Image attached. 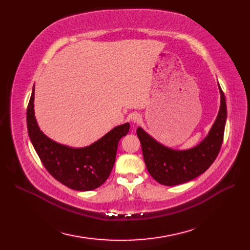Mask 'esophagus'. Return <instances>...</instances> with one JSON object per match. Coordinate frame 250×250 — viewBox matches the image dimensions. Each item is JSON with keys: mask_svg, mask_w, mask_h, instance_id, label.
I'll return each instance as SVG.
<instances>
[{"mask_svg": "<svg viewBox=\"0 0 250 250\" xmlns=\"http://www.w3.org/2000/svg\"><path fill=\"white\" fill-rule=\"evenodd\" d=\"M131 120H132V122L138 123L142 120V117L140 116V113H133V115L131 116Z\"/></svg>", "mask_w": 250, "mask_h": 250, "instance_id": "1", "label": "esophagus"}]
</instances>
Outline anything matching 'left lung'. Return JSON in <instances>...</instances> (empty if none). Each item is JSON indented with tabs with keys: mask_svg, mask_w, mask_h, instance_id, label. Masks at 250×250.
Here are the masks:
<instances>
[{
	"mask_svg": "<svg viewBox=\"0 0 250 250\" xmlns=\"http://www.w3.org/2000/svg\"><path fill=\"white\" fill-rule=\"evenodd\" d=\"M221 105L208 137L196 147L179 151L163 146L141 127L137 129L144 161L150 175L164 186H176L190 181L214 163L223 142L226 122V102L221 87Z\"/></svg>",
	"mask_w": 250,
	"mask_h": 250,
	"instance_id": "1",
	"label": "left lung"
}]
</instances>
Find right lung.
I'll return each instance as SVG.
<instances>
[{
    "mask_svg": "<svg viewBox=\"0 0 250 250\" xmlns=\"http://www.w3.org/2000/svg\"><path fill=\"white\" fill-rule=\"evenodd\" d=\"M33 101L34 86L27 107L28 133L47 171L76 191H90L103 185L115 165L119 141L129 131V123L115 127L88 147L70 148L50 140L40 130Z\"/></svg>",
    "mask_w": 250,
    "mask_h": 250,
    "instance_id": "obj_1",
    "label": "right lung"
}]
</instances>
